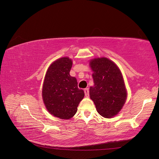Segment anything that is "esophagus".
<instances>
[{"mask_svg":"<svg viewBox=\"0 0 159 159\" xmlns=\"http://www.w3.org/2000/svg\"><path fill=\"white\" fill-rule=\"evenodd\" d=\"M84 93H85V95L86 98H88L89 96V89L88 88H85L84 89Z\"/></svg>","mask_w":159,"mask_h":159,"instance_id":"esophagus-1","label":"esophagus"}]
</instances>
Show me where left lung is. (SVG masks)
<instances>
[{"instance_id": "8db88e82", "label": "left lung", "mask_w": 159, "mask_h": 159, "mask_svg": "<svg viewBox=\"0 0 159 159\" xmlns=\"http://www.w3.org/2000/svg\"><path fill=\"white\" fill-rule=\"evenodd\" d=\"M94 86L89 88L91 99L98 112L105 118L118 114L125 103L127 90L121 71L107 57H98L89 62Z\"/></svg>"}]
</instances>
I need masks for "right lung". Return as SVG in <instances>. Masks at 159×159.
Returning <instances> with one entry per match:
<instances>
[{"label":"right lung","instance_id":"1","mask_svg":"<svg viewBox=\"0 0 159 159\" xmlns=\"http://www.w3.org/2000/svg\"><path fill=\"white\" fill-rule=\"evenodd\" d=\"M72 61L68 57L57 59L50 66L42 88V98L48 112L61 119H69L76 113L84 97L78 81L70 75Z\"/></svg>","mask_w":159,"mask_h":159}]
</instances>
